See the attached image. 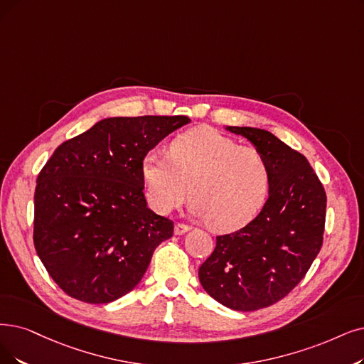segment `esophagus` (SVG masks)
<instances>
[{
    "label": "esophagus",
    "instance_id": "34e87169",
    "mask_svg": "<svg viewBox=\"0 0 364 364\" xmlns=\"http://www.w3.org/2000/svg\"><path fill=\"white\" fill-rule=\"evenodd\" d=\"M190 230H191L190 225L176 224V225H174V235H176V236H182V235H185V232H188Z\"/></svg>",
    "mask_w": 364,
    "mask_h": 364
}]
</instances>
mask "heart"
Wrapping results in <instances>:
<instances>
[{
	"label": "heart",
	"mask_w": 364,
	"mask_h": 364,
	"mask_svg": "<svg viewBox=\"0 0 364 364\" xmlns=\"http://www.w3.org/2000/svg\"><path fill=\"white\" fill-rule=\"evenodd\" d=\"M141 178L149 205L168 213L191 190L190 210L216 231L245 227L263 208L272 173L266 158L210 128L173 139L168 156L151 151L143 156Z\"/></svg>",
	"instance_id": "1"
}]
</instances>
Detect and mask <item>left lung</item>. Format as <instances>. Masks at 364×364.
Here are the masks:
<instances>
[{"label": "left lung", "mask_w": 364, "mask_h": 364, "mask_svg": "<svg viewBox=\"0 0 364 364\" xmlns=\"http://www.w3.org/2000/svg\"><path fill=\"white\" fill-rule=\"evenodd\" d=\"M225 129L266 158L270 191L248 225L216 237L198 279L216 301L248 312L279 301L306 274L323 245L327 197L308 159L272 133L252 127Z\"/></svg>", "instance_id": "8db88e82"}]
</instances>
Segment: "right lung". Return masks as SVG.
I'll use <instances>...</instances> for the list:
<instances>
[{
	"mask_svg": "<svg viewBox=\"0 0 364 364\" xmlns=\"http://www.w3.org/2000/svg\"><path fill=\"white\" fill-rule=\"evenodd\" d=\"M186 116L106 118L60 144L37 178L34 245L50 278L85 303H110L140 282L173 223L143 194V156Z\"/></svg>",
	"mask_w": 364,
	"mask_h": 364,
	"instance_id": "add662e5",
	"label": "right lung"
}]
</instances>
